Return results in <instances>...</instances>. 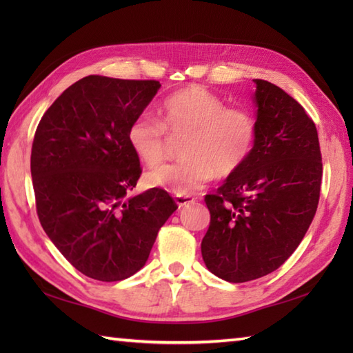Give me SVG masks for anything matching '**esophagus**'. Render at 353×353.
I'll return each instance as SVG.
<instances>
[{"label": "esophagus", "instance_id": "esophagus-1", "mask_svg": "<svg viewBox=\"0 0 353 353\" xmlns=\"http://www.w3.org/2000/svg\"><path fill=\"white\" fill-rule=\"evenodd\" d=\"M196 201H197V199L192 197V196H176V203L179 205V208L194 205Z\"/></svg>", "mask_w": 353, "mask_h": 353}]
</instances>
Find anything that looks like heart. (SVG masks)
<instances>
[{
	"label": "heart",
	"instance_id": "b5f03b06",
	"mask_svg": "<svg viewBox=\"0 0 353 353\" xmlns=\"http://www.w3.org/2000/svg\"><path fill=\"white\" fill-rule=\"evenodd\" d=\"M159 119L141 114L127 129V142L138 159L154 167L167 154V133H186V159L165 163L147 172L150 186L176 196H191L219 174H234L249 161L256 144L258 123L253 112L228 106L221 97L201 86H188L168 95L157 109Z\"/></svg>",
	"mask_w": 353,
	"mask_h": 353
}]
</instances>
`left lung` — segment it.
I'll return each instance as SVG.
<instances>
[{"mask_svg":"<svg viewBox=\"0 0 353 353\" xmlns=\"http://www.w3.org/2000/svg\"><path fill=\"white\" fill-rule=\"evenodd\" d=\"M258 137L241 168L205 196L211 223L201 241L209 272L234 283L279 268L316 215L323 163L316 124L292 97L254 80Z\"/></svg>","mask_w":353,"mask_h":353,"instance_id":"1","label":"left lung"}]
</instances>
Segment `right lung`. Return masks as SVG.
<instances>
[{"instance_id": "add662e5", "label": "right lung", "mask_w": 353, "mask_h": 353, "mask_svg": "<svg viewBox=\"0 0 353 353\" xmlns=\"http://www.w3.org/2000/svg\"><path fill=\"white\" fill-rule=\"evenodd\" d=\"M159 88L157 80L83 77L51 104L34 133L37 216L71 265L95 281H123L144 267L177 209L159 188L127 199L142 172L127 129Z\"/></svg>"}]
</instances>
